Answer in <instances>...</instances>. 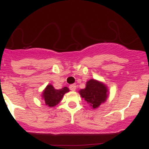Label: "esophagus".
Instances as JSON below:
<instances>
[{
  "instance_id": "obj_1",
  "label": "esophagus",
  "mask_w": 149,
  "mask_h": 149,
  "mask_svg": "<svg viewBox=\"0 0 149 149\" xmlns=\"http://www.w3.org/2000/svg\"><path fill=\"white\" fill-rule=\"evenodd\" d=\"M69 89H70L71 91H75L76 90V86L74 85V84H72V85H71L70 86H69Z\"/></svg>"
}]
</instances>
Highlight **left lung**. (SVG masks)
Wrapping results in <instances>:
<instances>
[{
    "instance_id": "left-lung-1",
    "label": "left lung",
    "mask_w": 149,
    "mask_h": 149,
    "mask_svg": "<svg viewBox=\"0 0 149 149\" xmlns=\"http://www.w3.org/2000/svg\"><path fill=\"white\" fill-rule=\"evenodd\" d=\"M79 94L92 108L97 109L107 101L109 90L103 82L90 79L86 82V87L79 90Z\"/></svg>"
}]
</instances>
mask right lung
Masks as SVG:
<instances>
[{
    "label": "right lung",
    "instance_id": "right-lung-1",
    "mask_svg": "<svg viewBox=\"0 0 149 149\" xmlns=\"http://www.w3.org/2000/svg\"><path fill=\"white\" fill-rule=\"evenodd\" d=\"M69 92V89L66 86L60 89H56L51 84L47 85L42 93V99L45 101L46 106L53 107L60 103L63 99V95Z\"/></svg>",
    "mask_w": 149,
    "mask_h": 149
}]
</instances>
